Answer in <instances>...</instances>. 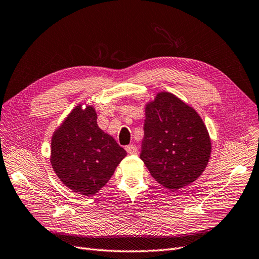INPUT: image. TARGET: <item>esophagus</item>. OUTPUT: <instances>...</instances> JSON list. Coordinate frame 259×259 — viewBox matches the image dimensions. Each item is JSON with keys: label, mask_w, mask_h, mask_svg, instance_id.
<instances>
[{"label": "esophagus", "mask_w": 259, "mask_h": 259, "mask_svg": "<svg viewBox=\"0 0 259 259\" xmlns=\"http://www.w3.org/2000/svg\"><path fill=\"white\" fill-rule=\"evenodd\" d=\"M125 151H127V153L130 155H136L138 153V149L135 144H130L125 146Z\"/></svg>", "instance_id": "esophagus-1"}]
</instances>
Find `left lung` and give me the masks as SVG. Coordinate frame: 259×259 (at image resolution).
I'll list each match as a JSON object with an SVG mask.
<instances>
[{
    "label": "left lung",
    "mask_w": 259,
    "mask_h": 259,
    "mask_svg": "<svg viewBox=\"0 0 259 259\" xmlns=\"http://www.w3.org/2000/svg\"><path fill=\"white\" fill-rule=\"evenodd\" d=\"M140 158L169 190L195 181L207 166L210 139L201 117L174 94L159 93L145 110Z\"/></svg>",
    "instance_id": "8db88e82"
}]
</instances>
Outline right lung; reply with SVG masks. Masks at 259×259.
I'll return each mask as SVG.
<instances>
[{
	"instance_id": "1",
	"label": "right lung",
	"mask_w": 259,
	"mask_h": 259,
	"mask_svg": "<svg viewBox=\"0 0 259 259\" xmlns=\"http://www.w3.org/2000/svg\"><path fill=\"white\" fill-rule=\"evenodd\" d=\"M92 107L77 106L52 139L51 162L57 177L73 192L97 193L112 178L127 152L98 125Z\"/></svg>"
}]
</instances>
